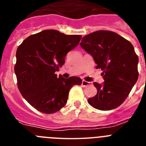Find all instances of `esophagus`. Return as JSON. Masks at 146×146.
Returning a JSON list of instances; mask_svg holds the SVG:
<instances>
[{"label":"esophagus","instance_id":"1","mask_svg":"<svg viewBox=\"0 0 146 146\" xmlns=\"http://www.w3.org/2000/svg\"><path fill=\"white\" fill-rule=\"evenodd\" d=\"M82 86H83V87H87V86H91V82H87V81H86V80H82Z\"/></svg>","mask_w":146,"mask_h":146}]
</instances>
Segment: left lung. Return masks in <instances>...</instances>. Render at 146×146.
Listing matches in <instances>:
<instances>
[{"label":"left lung","instance_id":"1","mask_svg":"<svg viewBox=\"0 0 146 146\" xmlns=\"http://www.w3.org/2000/svg\"><path fill=\"white\" fill-rule=\"evenodd\" d=\"M80 46L92 55L104 80L102 85L94 83L97 94L88 99L89 104L100 110L119 107L138 79V56L133 45L118 33L101 30L85 36Z\"/></svg>","mask_w":146,"mask_h":146}]
</instances>
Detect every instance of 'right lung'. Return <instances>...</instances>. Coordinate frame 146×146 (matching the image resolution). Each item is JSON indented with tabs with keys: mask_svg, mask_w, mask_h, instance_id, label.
I'll return each mask as SVG.
<instances>
[{
	"mask_svg": "<svg viewBox=\"0 0 146 146\" xmlns=\"http://www.w3.org/2000/svg\"><path fill=\"white\" fill-rule=\"evenodd\" d=\"M81 38L80 35L45 30L31 35L18 47L15 65L18 89L39 112L52 114L60 110L66 104L72 86L82 83L80 77L65 79L55 74Z\"/></svg>",
	"mask_w": 146,
	"mask_h": 146,
	"instance_id": "right-lung-1",
	"label": "right lung"
}]
</instances>
